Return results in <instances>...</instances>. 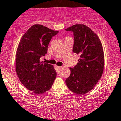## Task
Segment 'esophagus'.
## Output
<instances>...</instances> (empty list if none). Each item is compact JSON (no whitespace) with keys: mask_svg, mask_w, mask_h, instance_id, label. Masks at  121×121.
<instances>
[{"mask_svg":"<svg viewBox=\"0 0 121 121\" xmlns=\"http://www.w3.org/2000/svg\"><path fill=\"white\" fill-rule=\"evenodd\" d=\"M56 68L58 70H59L62 69V67H61V66H56Z\"/></svg>","mask_w":121,"mask_h":121,"instance_id":"obj_1","label":"esophagus"}]
</instances>
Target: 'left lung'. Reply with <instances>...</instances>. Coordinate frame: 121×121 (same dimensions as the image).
Instances as JSON below:
<instances>
[{"label":"left lung","mask_w":121,"mask_h":121,"mask_svg":"<svg viewBox=\"0 0 121 121\" xmlns=\"http://www.w3.org/2000/svg\"><path fill=\"white\" fill-rule=\"evenodd\" d=\"M73 32V51L80 55L77 65L70 67L71 73L66 80L69 89L84 95L91 91L103 73L104 57L102 43L97 35L84 24H76L65 29Z\"/></svg>","instance_id":"8db88e82"}]
</instances>
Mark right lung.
<instances>
[{
  "label": "right lung",
  "mask_w": 121,
  "mask_h": 121,
  "mask_svg": "<svg viewBox=\"0 0 121 121\" xmlns=\"http://www.w3.org/2000/svg\"><path fill=\"white\" fill-rule=\"evenodd\" d=\"M58 33L42 25L35 24L25 33L18 46L15 70L19 80L37 94L48 91L56 77L54 66L40 62L47 52L51 39Z\"/></svg>",
  "instance_id": "right-lung-1"
}]
</instances>
